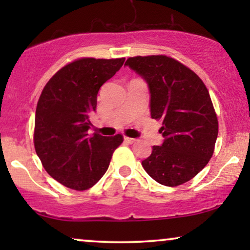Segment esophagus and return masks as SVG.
<instances>
[{
	"mask_svg": "<svg viewBox=\"0 0 250 250\" xmlns=\"http://www.w3.org/2000/svg\"><path fill=\"white\" fill-rule=\"evenodd\" d=\"M124 140L127 143H129V145H132V143H134V142H136L138 141V140L136 139H133V138H128V136H124Z\"/></svg>",
	"mask_w": 250,
	"mask_h": 250,
	"instance_id": "34e87169",
	"label": "esophagus"
}]
</instances>
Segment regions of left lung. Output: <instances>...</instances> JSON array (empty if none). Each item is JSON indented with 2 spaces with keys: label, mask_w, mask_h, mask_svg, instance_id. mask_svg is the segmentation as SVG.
Here are the masks:
<instances>
[{
  "label": "left lung",
  "mask_w": 250,
  "mask_h": 250,
  "mask_svg": "<svg viewBox=\"0 0 250 250\" xmlns=\"http://www.w3.org/2000/svg\"><path fill=\"white\" fill-rule=\"evenodd\" d=\"M146 82L151 118L162 123V146L142 162L146 173L166 187L193 179L214 152L218 122L209 93L197 74L173 58H128L125 62Z\"/></svg>",
  "instance_id": "1"
}]
</instances>
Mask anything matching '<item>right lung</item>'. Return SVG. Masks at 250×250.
<instances>
[{
  "instance_id": "right-lung-1",
  "label": "right lung",
  "mask_w": 250,
  "mask_h": 250,
  "mask_svg": "<svg viewBox=\"0 0 250 250\" xmlns=\"http://www.w3.org/2000/svg\"><path fill=\"white\" fill-rule=\"evenodd\" d=\"M119 59L82 58L61 68L44 86L35 115L34 146L50 176L83 191L107 172L123 136H88L100 87L124 63Z\"/></svg>"
}]
</instances>
